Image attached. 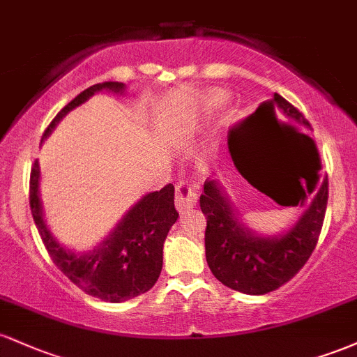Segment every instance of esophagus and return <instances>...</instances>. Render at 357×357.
Instances as JSON below:
<instances>
[{
  "label": "esophagus",
  "instance_id": "obj_1",
  "mask_svg": "<svg viewBox=\"0 0 357 357\" xmlns=\"http://www.w3.org/2000/svg\"><path fill=\"white\" fill-rule=\"evenodd\" d=\"M198 202V192H196L195 188L188 183H178L176 184V191H174V203L178 211H186L192 208Z\"/></svg>",
  "mask_w": 357,
  "mask_h": 357
}]
</instances>
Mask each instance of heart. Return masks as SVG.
Returning a JSON list of instances; mask_svg holds the SVG:
<instances>
[{"mask_svg":"<svg viewBox=\"0 0 357 357\" xmlns=\"http://www.w3.org/2000/svg\"><path fill=\"white\" fill-rule=\"evenodd\" d=\"M216 100H220V99H216Z\"/></svg>","mask_w":357,"mask_h":357,"instance_id":"obj_1","label":"heart"}]
</instances>
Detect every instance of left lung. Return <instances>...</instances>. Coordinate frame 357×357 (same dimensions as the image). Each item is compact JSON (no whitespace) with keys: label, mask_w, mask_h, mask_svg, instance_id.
<instances>
[{"label":"left lung","mask_w":357,"mask_h":357,"mask_svg":"<svg viewBox=\"0 0 357 357\" xmlns=\"http://www.w3.org/2000/svg\"><path fill=\"white\" fill-rule=\"evenodd\" d=\"M264 109L268 110L275 122H278L275 110L280 109L292 124L301 129H310L309 121L301 110L278 93H273V99L265 102ZM289 127H292L298 141L315 147L312 137L293 126ZM319 169L321 162L315 149L314 169L302 176L305 186L298 183L301 191L292 199L294 206L301 203L305 211L289 231L278 236H260L248 230L233 211L230 199L218 181L206 179L203 195L199 196V206L206 216L204 248L208 267L221 284L248 296H264L287 284L304 267L317 245L329 198V181L327 176L321 178Z\"/></svg>","instance_id":"8db88e82"}]
</instances>
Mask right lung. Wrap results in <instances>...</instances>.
<instances>
[{
  "label": "right lung",
  "mask_w": 357,
  "mask_h": 357,
  "mask_svg": "<svg viewBox=\"0 0 357 357\" xmlns=\"http://www.w3.org/2000/svg\"><path fill=\"white\" fill-rule=\"evenodd\" d=\"M126 85L122 82H104L85 89L56 114L50 126L45 129L43 139L50 136L53 127L59 124L65 114L79 107L96 92L109 90L122 93ZM38 184L40 167L38 161H35L30 174L31 215L48 255L65 277L70 278L89 296L112 304L129 301L153 289L162 268L165 240L179 216L174 208L173 184L146 195L126 213L116 230L99 247L82 255L61 247L48 230L43 220Z\"/></svg>",
  "instance_id": "obj_1"
}]
</instances>
